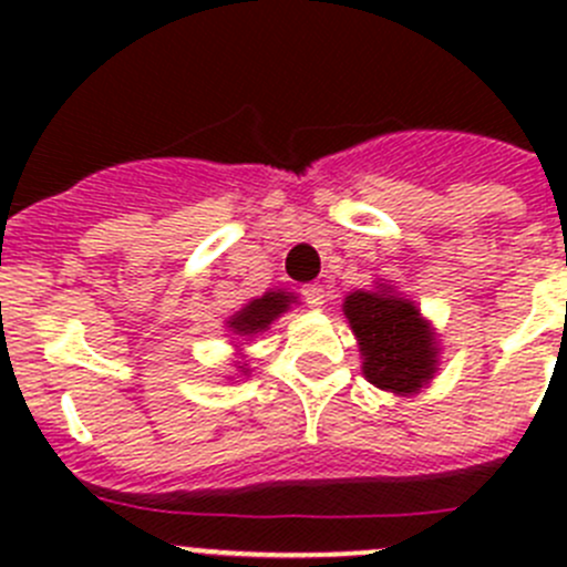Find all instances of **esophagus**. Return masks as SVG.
I'll use <instances>...</instances> for the list:
<instances>
[{
	"label": "esophagus",
	"instance_id": "34e87169",
	"mask_svg": "<svg viewBox=\"0 0 567 567\" xmlns=\"http://www.w3.org/2000/svg\"><path fill=\"white\" fill-rule=\"evenodd\" d=\"M301 296H305V301L310 307H320L326 301V288L323 285H305V288H301Z\"/></svg>",
	"mask_w": 567,
	"mask_h": 567
}]
</instances>
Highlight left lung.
<instances>
[{
	"mask_svg": "<svg viewBox=\"0 0 567 567\" xmlns=\"http://www.w3.org/2000/svg\"><path fill=\"white\" fill-rule=\"evenodd\" d=\"M342 310L362 348V368L370 384L405 394L433 379L436 346L411 301L398 299L390 290H357Z\"/></svg>",
	"mask_w": 567,
	"mask_h": 567,
	"instance_id": "left-lung-1",
	"label": "left lung"
}]
</instances>
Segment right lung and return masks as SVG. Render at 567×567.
Masks as SVG:
<instances>
[{
    "mask_svg": "<svg viewBox=\"0 0 567 567\" xmlns=\"http://www.w3.org/2000/svg\"><path fill=\"white\" fill-rule=\"evenodd\" d=\"M290 299H293V296H285L282 290H279V293H266L262 299H255L249 307H244V310L230 320V329H236L238 334H255V331H262L279 312L288 310Z\"/></svg>",
    "mask_w": 567,
    "mask_h": 567,
    "instance_id": "1",
    "label": "right lung"
}]
</instances>
